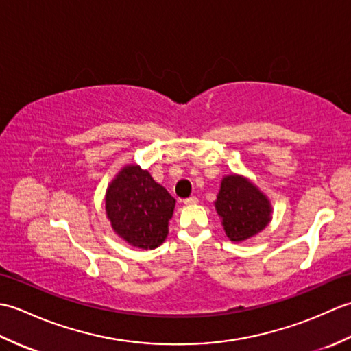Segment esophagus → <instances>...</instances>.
I'll list each match as a JSON object with an SVG mask.
<instances>
[{
	"instance_id": "esophagus-1",
	"label": "esophagus",
	"mask_w": 351,
	"mask_h": 351,
	"mask_svg": "<svg viewBox=\"0 0 351 351\" xmlns=\"http://www.w3.org/2000/svg\"><path fill=\"white\" fill-rule=\"evenodd\" d=\"M185 205H196L197 204V197L196 196H190L187 199H184Z\"/></svg>"
}]
</instances>
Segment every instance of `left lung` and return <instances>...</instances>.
Returning <instances> with one entry per match:
<instances>
[{
  "instance_id": "1",
  "label": "left lung",
  "mask_w": 351,
  "mask_h": 351,
  "mask_svg": "<svg viewBox=\"0 0 351 351\" xmlns=\"http://www.w3.org/2000/svg\"><path fill=\"white\" fill-rule=\"evenodd\" d=\"M215 210L232 241H243L256 235L268 225L271 215L267 197L255 185L238 175L223 178Z\"/></svg>"
}]
</instances>
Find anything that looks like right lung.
Returning <instances> with one entry per match:
<instances>
[{
  "label": "right lung",
  "mask_w": 351,
  "mask_h": 351,
  "mask_svg": "<svg viewBox=\"0 0 351 351\" xmlns=\"http://www.w3.org/2000/svg\"><path fill=\"white\" fill-rule=\"evenodd\" d=\"M173 208L169 191L138 166H126L106 196L107 217L116 234L140 249H155L166 240Z\"/></svg>",
  "instance_id": "right-lung-1"
}]
</instances>
